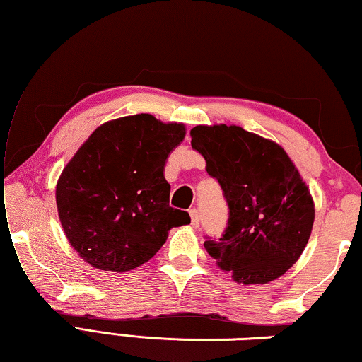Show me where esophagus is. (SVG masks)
<instances>
[{
  "mask_svg": "<svg viewBox=\"0 0 362 362\" xmlns=\"http://www.w3.org/2000/svg\"><path fill=\"white\" fill-rule=\"evenodd\" d=\"M189 217H192V226L193 228H198L199 226V214L196 209H189Z\"/></svg>",
  "mask_w": 362,
  "mask_h": 362,
  "instance_id": "obj_1",
  "label": "esophagus"
}]
</instances>
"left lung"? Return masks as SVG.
I'll list each match as a JSON object with an SVG mask.
<instances>
[{
    "instance_id": "8db88e82",
    "label": "left lung",
    "mask_w": 362,
    "mask_h": 362,
    "mask_svg": "<svg viewBox=\"0 0 362 362\" xmlns=\"http://www.w3.org/2000/svg\"><path fill=\"white\" fill-rule=\"evenodd\" d=\"M192 146L206 159L230 207L228 226L204 247L233 281L267 284L296 263L308 244L315 201L283 146L240 126L199 124Z\"/></svg>"
}]
</instances>
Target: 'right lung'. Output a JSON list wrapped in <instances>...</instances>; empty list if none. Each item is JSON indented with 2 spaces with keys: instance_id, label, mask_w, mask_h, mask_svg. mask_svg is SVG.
Masks as SVG:
<instances>
[{
  "instance_id": "right-lung-1",
  "label": "right lung",
  "mask_w": 362,
  "mask_h": 362,
  "mask_svg": "<svg viewBox=\"0 0 362 362\" xmlns=\"http://www.w3.org/2000/svg\"><path fill=\"white\" fill-rule=\"evenodd\" d=\"M185 124L140 113L103 122L66 163L56 203L66 240L103 272L124 273L148 262L173 226L189 223L169 206L168 156Z\"/></svg>"
}]
</instances>
